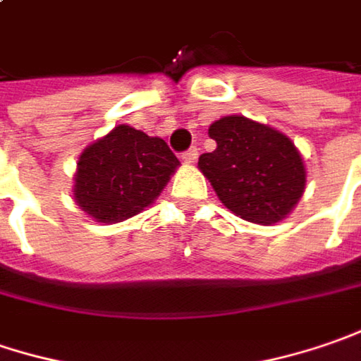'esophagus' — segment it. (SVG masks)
<instances>
[{
  "instance_id": "esophagus-1",
  "label": "esophagus",
  "mask_w": 361,
  "mask_h": 361,
  "mask_svg": "<svg viewBox=\"0 0 361 361\" xmlns=\"http://www.w3.org/2000/svg\"><path fill=\"white\" fill-rule=\"evenodd\" d=\"M196 159H197L196 147H192V149H188L185 153H181V161H183V164L192 165V164H196Z\"/></svg>"
}]
</instances>
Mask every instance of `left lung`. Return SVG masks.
I'll return each mask as SVG.
<instances>
[{
	"label": "left lung",
	"instance_id": "8db88e82",
	"mask_svg": "<svg viewBox=\"0 0 361 361\" xmlns=\"http://www.w3.org/2000/svg\"><path fill=\"white\" fill-rule=\"evenodd\" d=\"M216 149L200 155L197 167L228 210L255 224H276L305 192L301 151L285 133L259 121L228 115L208 129Z\"/></svg>",
	"mask_w": 361,
	"mask_h": 361
}]
</instances>
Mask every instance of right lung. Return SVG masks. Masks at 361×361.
Listing matches in <instances>:
<instances>
[{
    "instance_id": "obj_1",
    "label": "right lung",
    "mask_w": 361,
    "mask_h": 361,
    "mask_svg": "<svg viewBox=\"0 0 361 361\" xmlns=\"http://www.w3.org/2000/svg\"><path fill=\"white\" fill-rule=\"evenodd\" d=\"M178 167L164 139L117 125L80 153L72 196L94 222L117 224L151 206Z\"/></svg>"
}]
</instances>
